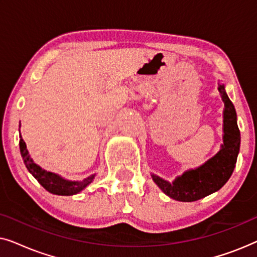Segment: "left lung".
Wrapping results in <instances>:
<instances>
[{
  "label": "left lung",
  "mask_w": 257,
  "mask_h": 257,
  "mask_svg": "<svg viewBox=\"0 0 257 257\" xmlns=\"http://www.w3.org/2000/svg\"><path fill=\"white\" fill-rule=\"evenodd\" d=\"M224 103L223 112V145L220 152L206 164L195 170L185 172L175 181L166 180L152 174V179L165 194L178 201L192 202L219 191L228 181L236 164L240 151V130L236 121V111L228 98L224 86H217Z\"/></svg>",
  "instance_id": "8db88e82"
}]
</instances>
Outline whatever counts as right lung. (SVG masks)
Wrapping results in <instances>:
<instances>
[{"instance_id": "1", "label": "right lung", "mask_w": 257, "mask_h": 257, "mask_svg": "<svg viewBox=\"0 0 257 257\" xmlns=\"http://www.w3.org/2000/svg\"><path fill=\"white\" fill-rule=\"evenodd\" d=\"M20 138H21V133H20ZM20 151L28 171L33 174V177L36 179V180L40 182V184L43 186L48 192L52 193V194H57V195L77 194V193H79L82 189L85 188L94 178V175H91V177L84 179L82 181H69V180H64V179L61 178L57 174L42 170L40 166H37V165L31 160L29 153H28L26 143L23 142L22 138L20 139Z\"/></svg>"}]
</instances>
